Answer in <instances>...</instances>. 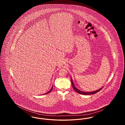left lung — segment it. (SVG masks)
I'll use <instances>...</instances> for the list:
<instances>
[{
	"label": "left lung",
	"mask_w": 125,
	"mask_h": 125,
	"mask_svg": "<svg viewBox=\"0 0 125 125\" xmlns=\"http://www.w3.org/2000/svg\"><path fill=\"white\" fill-rule=\"evenodd\" d=\"M71 83L72 84V86H73V89H74L76 92H77V93H79V94H83V95H88L94 94L96 93L97 92H99L100 90H101V89H103V88H101L100 89H98V90H97L95 91H93V92H83V91H81V90H79V89H77V88L74 86V84L73 83V81H72V79Z\"/></svg>",
	"instance_id": "8db88e82"
}]
</instances>
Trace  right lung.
<instances>
[{"label":"right lung","instance_id":"obj_1","mask_svg":"<svg viewBox=\"0 0 125 125\" xmlns=\"http://www.w3.org/2000/svg\"><path fill=\"white\" fill-rule=\"evenodd\" d=\"M52 89H53V87H52V89H51V90H50V91H49V92H48L47 93H45V94H48V93H49V92H51V91L52 90Z\"/></svg>","mask_w":125,"mask_h":125}]
</instances>
